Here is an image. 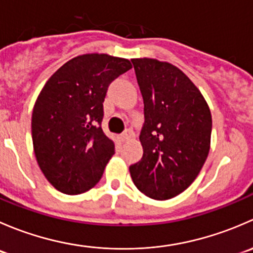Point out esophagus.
<instances>
[{"mask_svg": "<svg viewBox=\"0 0 253 253\" xmlns=\"http://www.w3.org/2000/svg\"><path fill=\"white\" fill-rule=\"evenodd\" d=\"M133 137V132L131 131V129H126V131L124 132V133L121 134V139L122 142H126V141H129V139Z\"/></svg>", "mask_w": 253, "mask_h": 253, "instance_id": "34e87169", "label": "esophagus"}]
</instances>
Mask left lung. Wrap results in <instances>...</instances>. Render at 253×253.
I'll use <instances>...</instances> for the list:
<instances>
[{
	"mask_svg": "<svg viewBox=\"0 0 253 253\" xmlns=\"http://www.w3.org/2000/svg\"><path fill=\"white\" fill-rule=\"evenodd\" d=\"M144 101L143 157L129 167L136 187L157 201L180 195L196 180L211 149L206 99L180 68L155 58H132Z\"/></svg>",
	"mask_w": 253,
	"mask_h": 253,
	"instance_id": "8db88e82",
	"label": "left lung"
}]
</instances>
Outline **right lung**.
<instances>
[{
	"instance_id": "1",
	"label": "right lung",
	"mask_w": 253,
	"mask_h": 253,
	"mask_svg": "<svg viewBox=\"0 0 253 253\" xmlns=\"http://www.w3.org/2000/svg\"><path fill=\"white\" fill-rule=\"evenodd\" d=\"M129 60L84 53L61 66L45 83L32 115L38 165L53 187L79 195L99 182L115 144L104 133L109 84L131 70Z\"/></svg>"
}]
</instances>
